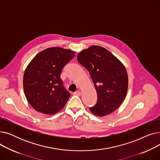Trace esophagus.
<instances>
[{"label": "esophagus", "mask_w": 160, "mask_h": 160, "mask_svg": "<svg viewBox=\"0 0 160 160\" xmlns=\"http://www.w3.org/2000/svg\"><path fill=\"white\" fill-rule=\"evenodd\" d=\"M74 94L75 95H77V96H80L81 95V91H77L76 92H74Z\"/></svg>", "instance_id": "obj_1"}]
</instances>
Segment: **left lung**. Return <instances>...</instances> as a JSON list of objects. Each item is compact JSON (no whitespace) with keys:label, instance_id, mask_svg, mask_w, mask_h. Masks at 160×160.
<instances>
[{"label":"left lung","instance_id":"1","mask_svg":"<svg viewBox=\"0 0 160 160\" xmlns=\"http://www.w3.org/2000/svg\"><path fill=\"white\" fill-rule=\"evenodd\" d=\"M77 60L88 70L97 92V104L90 111L98 117L113 113L127 95L128 77L125 66L108 50L98 45L82 50Z\"/></svg>","mask_w":160,"mask_h":160}]
</instances>
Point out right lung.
<instances>
[{"instance_id": "add662e5", "label": "right lung", "mask_w": 160, "mask_h": 160, "mask_svg": "<svg viewBox=\"0 0 160 160\" xmlns=\"http://www.w3.org/2000/svg\"><path fill=\"white\" fill-rule=\"evenodd\" d=\"M70 49L47 48L33 58L24 71L23 88L27 101L34 110L46 115L60 112L71 94L63 86V67L74 58Z\"/></svg>"}]
</instances>
